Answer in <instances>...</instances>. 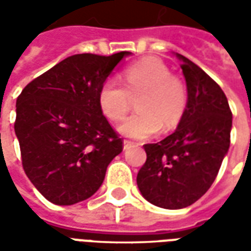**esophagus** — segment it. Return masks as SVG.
Returning a JSON list of instances; mask_svg holds the SVG:
<instances>
[{
    "label": "esophagus",
    "instance_id": "obj_1",
    "mask_svg": "<svg viewBox=\"0 0 251 251\" xmlns=\"http://www.w3.org/2000/svg\"><path fill=\"white\" fill-rule=\"evenodd\" d=\"M129 146H131V142H129V140H123V149H124V150H127Z\"/></svg>",
    "mask_w": 251,
    "mask_h": 251
}]
</instances>
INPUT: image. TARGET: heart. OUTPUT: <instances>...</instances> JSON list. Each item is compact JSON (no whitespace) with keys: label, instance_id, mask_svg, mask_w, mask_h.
<instances>
[{"label":"heart","instance_id":"obj_1","mask_svg":"<svg viewBox=\"0 0 251 251\" xmlns=\"http://www.w3.org/2000/svg\"><path fill=\"white\" fill-rule=\"evenodd\" d=\"M123 86L108 78L99 90V105L109 120L117 122L131 106V97H138L136 109L117 127L131 139H149L163 129L174 128L184 116L186 89L170 69L155 58H146L123 72Z\"/></svg>","mask_w":251,"mask_h":251}]
</instances>
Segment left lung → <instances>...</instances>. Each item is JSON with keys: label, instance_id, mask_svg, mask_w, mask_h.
<instances>
[{"label": "left lung", "instance_id": "8db88e82", "mask_svg": "<svg viewBox=\"0 0 251 251\" xmlns=\"http://www.w3.org/2000/svg\"><path fill=\"white\" fill-rule=\"evenodd\" d=\"M181 62L188 100L173 134L145 145L147 159L136 182L154 205L179 209L192 205L209 189L228 147L232 113L218 83L184 55Z\"/></svg>", "mask_w": 251, "mask_h": 251}]
</instances>
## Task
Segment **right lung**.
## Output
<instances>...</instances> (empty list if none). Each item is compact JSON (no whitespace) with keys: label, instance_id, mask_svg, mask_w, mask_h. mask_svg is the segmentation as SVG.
Masks as SVG:
<instances>
[{"label":"right lung","instance_id":"add662e5","mask_svg":"<svg viewBox=\"0 0 251 251\" xmlns=\"http://www.w3.org/2000/svg\"><path fill=\"white\" fill-rule=\"evenodd\" d=\"M77 54L26 85L16 102L15 132L24 172L56 205L93 196L123 151L99 105V90L123 58Z\"/></svg>","mask_w":251,"mask_h":251}]
</instances>
